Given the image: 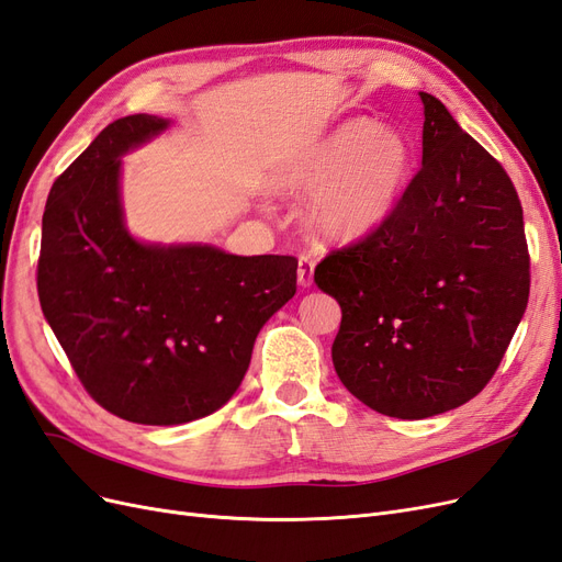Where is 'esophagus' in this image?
Masks as SVG:
<instances>
[{
    "mask_svg": "<svg viewBox=\"0 0 562 562\" xmlns=\"http://www.w3.org/2000/svg\"><path fill=\"white\" fill-rule=\"evenodd\" d=\"M297 283L302 288H310L314 283V262L307 258V255H300L297 260Z\"/></svg>",
    "mask_w": 562,
    "mask_h": 562,
    "instance_id": "esophagus-1",
    "label": "esophagus"
}]
</instances>
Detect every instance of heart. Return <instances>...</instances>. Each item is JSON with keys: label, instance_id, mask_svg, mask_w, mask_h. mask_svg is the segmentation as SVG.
<instances>
[{"label": "heart", "instance_id": "1", "mask_svg": "<svg viewBox=\"0 0 562 562\" xmlns=\"http://www.w3.org/2000/svg\"><path fill=\"white\" fill-rule=\"evenodd\" d=\"M413 168V143L401 128L353 119L288 161L274 184L283 194H311L304 220L318 239L351 244L394 215Z\"/></svg>", "mask_w": 562, "mask_h": 562}]
</instances>
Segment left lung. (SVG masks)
<instances>
[{
    "label": "left lung",
    "mask_w": 562,
    "mask_h": 562,
    "mask_svg": "<svg viewBox=\"0 0 562 562\" xmlns=\"http://www.w3.org/2000/svg\"><path fill=\"white\" fill-rule=\"evenodd\" d=\"M419 98L422 168L398 209L314 271V283L342 307L337 378L372 411L398 419L434 417L481 394L530 295L512 178L438 98Z\"/></svg>",
    "instance_id": "left-lung-1"
}]
</instances>
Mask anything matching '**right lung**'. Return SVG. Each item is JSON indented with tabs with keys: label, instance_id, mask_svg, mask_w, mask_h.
Instances as JSON below:
<instances>
[{
	"label": "right lung",
	"instance_id": "obj_1",
	"mask_svg": "<svg viewBox=\"0 0 562 562\" xmlns=\"http://www.w3.org/2000/svg\"><path fill=\"white\" fill-rule=\"evenodd\" d=\"M171 119L131 114L95 135L54 182L37 291L77 378L112 415L149 424L206 417L239 389L255 337L295 295L291 255H232L128 232L122 157Z\"/></svg>",
	"mask_w": 562,
	"mask_h": 562
}]
</instances>
